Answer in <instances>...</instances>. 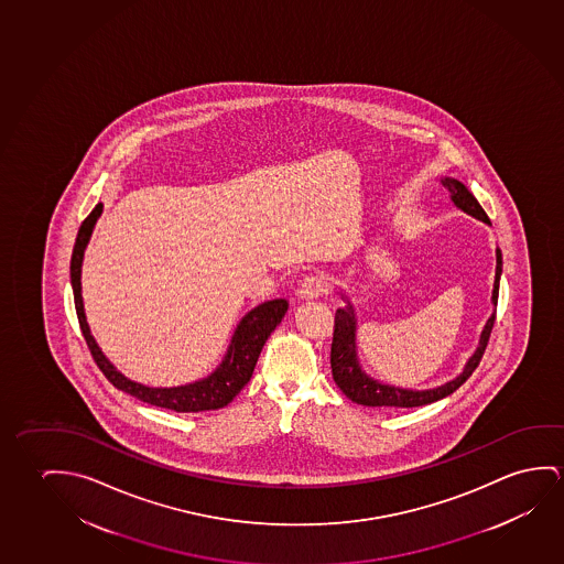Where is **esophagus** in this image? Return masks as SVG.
<instances>
[{
	"mask_svg": "<svg viewBox=\"0 0 564 564\" xmlns=\"http://www.w3.org/2000/svg\"><path fill=\"white\" fill-rule=\"evenodd\" d=\"M328 278H324L322 273H311L308 278L303 279V283L296 289V295H299V299H303V301H313V299L328 295Z\"/></svg>",
	"mask_w": 564,
	"mask_h": 564,
	"instance_id": "1",
	"label": "esophagus"
}]
</instances>
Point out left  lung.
<instances>
[{
	"label": "left lung",
	"mask_w": 564,
	"mask_h": 564,
	"mask_svg": "<svg viewBox=\"0 0 564 564\" xmlns=\"http://www.w3.org/2000/svg\"><path fill=\"white\" fill-rule=\"evenodd\" d=\"M443 187L449 191L451 200L465 210L470 217L482 220L486 225H490V218L485 213V208L480 207V203L475 199V195L465 187V183L453 177H443ZM500 275H502V251L496 250V278L495 291H492V304H498V291H500ZM496 311L486 322L485 329L480 334V344L477 351L468 359L463 373L455 377L453 381L445 382L442 387H435L430 390H408L392 384H382L375 381L369 375L365 373L361 365L357 361L356 351V314L354 306L347 301L346 308L336 311L334 318V339H332V351H329V365H332V377L338 384L339 390L346 394L347 399L354 400L357 404L364 406H381V408H414L432 404L435 400L445 399L459 389L463 382L467 381L473 371L477 369L480 359L485 356L490 332L495 328Z\"/></svg>",
	"instance_id": "left-lung-1"
}]
</instances>
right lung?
<instances>
[{
    "label": "right lung",
    "instance_id": "obj_1",
    "mask_svg": "<svg viewBox=\"0 0 564 564\" xmlns=\"http://www.w3.org/2000/svg\"><path fill=\"white\" fill-rule=\"evenodd\" d=\"M101 213H104V205L97 203L96 208L79 226L78 238L74 243L72 261H69V279H72L79 328H82V334H84V339H86L97 367L104 371L105 377L113 387L134 399L152 404V406L167 408L175 412H203V410L225 408L250 381L263 344L268 341L271 332L278 328L279 322L283 321L289 303L285 299H275V301H268V303L256 306L253 311L246 314L236 328L223 364L218 365L207 379L182 384V387H170V389H162V387L154 389V387L130 381L115 369L113 364L104 356V351L97 346V341L87 326L84 301H82L84 251H86L87 242L91 238L94 226H96L97 218L101 217Z\"/></svg>",
    "mask_w": 564,
    "mask_h": 564
}]
</instances>
